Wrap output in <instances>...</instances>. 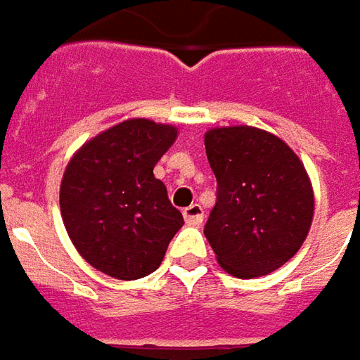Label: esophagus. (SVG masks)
Here are the masks:
<instances>
[{"label": "esophagus", "instance_id": "34e87169", "mask_svg": "<svg viewBox=\"0 0 360 360\" xmlns=\"http://www.w3.org/2000/svg\"><path fill=\"white\" fill-rule=\"evenodd\" d=\"M184 219L186 223H190V225H200L203 221V207L200 203H192L190 207L184 209Z\"/></svg>", "mask_w": 360, "mask_h": 360}]
</instances>
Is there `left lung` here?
<instances>
[{
    "label": "left lung",
    "instance_id": "left-lung-1",
    "mask_svg": "<svg viewBox=\"0 0 360 360\" xmlns=\"http://www.w3.org/2000/svg\"><path fill=\"white\" fill-rule=\"evenodd\" d=\"M217 203L203 233L226 274L252 279L279 269L307 238L314 192L304 165L277 135L250 126L205 134Z\"/></svg>",
    "mask_w": 360,
    "mask_h": 360
}]
</instances>
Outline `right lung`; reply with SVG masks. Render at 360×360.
Wrapping results in <instances>:
<instances>
[{
  "mask_svg": "<svg viewBox=\"0 0 360 360\" xmlns=\"http://www.w3.org/2000/svg\"><path fill=\"white\" fill-rule=\"evenodd\" d=\"M176 135L168 124L126 120L71 157L60 209L73 246L94 269L134 281L160 266L184 217L153 168Z\"/></svg>",
  "mask_w": 360,
  "mask_h": 360,
  "instance_id": "right-lung-1",
  "label": "right lung"
}]
</instances>
